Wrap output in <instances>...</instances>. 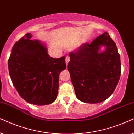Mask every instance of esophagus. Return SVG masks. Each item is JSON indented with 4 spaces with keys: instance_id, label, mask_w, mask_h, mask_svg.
Listing matches in <instances>:
<instances>
[{
    "instance_id": "34e87169",
    "label": "esophagus",
    "mask_w": 134,
    "mask_h": 134,
    "mask_svg": "<svg viewBox=\"0 0 134 134\" xmlns=\"http://www.w3.org/2000/svg\"><path fill=\"white\" fill-rule=\"evenodd\" d=\"M69 60H70V57L69 56H66V58H65V63H66V65H67V64H68Z\"/></svg>"
}]
</instances>
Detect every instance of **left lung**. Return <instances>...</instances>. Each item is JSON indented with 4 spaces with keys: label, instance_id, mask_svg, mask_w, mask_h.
I'll use <instances>...</instances> for the list:
<instances>
[{
    "label": "left lung",
    "instance_id": "obj_1",
    "mask_svg": "<svg viewBox=\"0 0 134 134\" xmlns=\"http://www.w3.org/2000/svg\"><path fill=\"white\" fill-rule=\"evenodd\" d=\"M105 46L106 50L99 51ZM67 69L76 97L88 103H97L113 94L121 75L120 55L107 32L91 43L81 44L71 52Z\"/></svg>",
    "mask_w": 134,
    "mask_h": 134
}]
</instances>
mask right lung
Segmentation results:
<instances>
[{"label": "right lung", "mask_w": 134, "mask_h": 134, "mask_svg": "<svg viewBox=\"0 0 134 134\" xmlns=\"http://www.w3.org/2000/svg\"><path fill=\"white\" fill-rule=\"evenodd\" d=\"M32 37L31 33L26 34L14 44L8 62L9 74L24 100L45 105L54 102L58 96L59 76L66 68L65 57L51 58L46 46Z\"/></svg>", "instance_id": "obj_1"}]
</instances>
